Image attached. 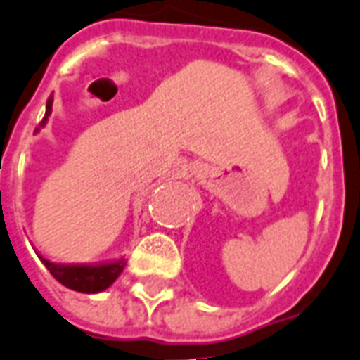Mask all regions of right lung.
Segmentation results:
<instances>
[{
    "label": "right lung",
    "instance_id": "obj_1",
    "mask_svg": "<svg viewBox=\"0 0 360 360\" xmlns=\"http://www.w3.org/2000/svg\"><path fill=\"white\" fill-rule=\"evenodd\" d=\"M51 113L52 96L46 100V111L43 120H41V126L46 124ZM41 260L56 281H60L68 289L77 290V292H86V295L101 292L107 287H111L115 279L120 276V271L124 270L126 264L124 259L113 260V262H100V264H56V262H51L43 257H41Z\"/></svg>",
    "mask_w": 360,
    "mask_h": 360
}]
</instances>
